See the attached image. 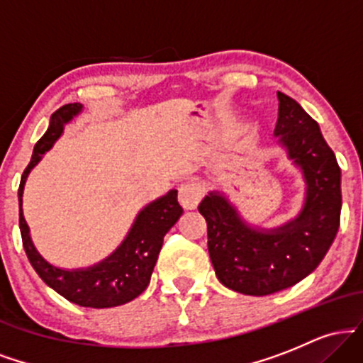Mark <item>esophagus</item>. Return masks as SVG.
Masks as SVG:
<instances>
[{"mask_svg":"<svg viewBox=\"0 0 363 363\" xmlns=\"http://www.w3.org/2000/svg\"><path fill=\"white\" fill-rule=\"evenodd\" d=\"M205 194V187L199 182H186L179 187V201L186 210H194Z\"/></svg>","mask_w":363,"mask_h":363,"instance_id":"obj_1","label":"esophagus"}]
</instances>
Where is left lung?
I'll return each instance as SVG.
<instances>
[{"label":"left lung","instance_id":"1","mask_svg":"<svg viewBox=\"0 0 363 363\" xmlns=\"http://www.w3.org/2000/svg\"><path fill=\"white\" fill-rule=\"evenodd\" d=\"M274 136L302 172L306 194L297 216L280 227L247 223L220 191L199 203L208 225V252L222 285L244 295L274 294L311 274L340 228L341 170L319 124L289 95L277 91Z\"/></svg>","mask_w":363,"mask_h":363}]
</instances>
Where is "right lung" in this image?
Masks as SVG:
<instances>
[{"mask_svg": "<svg viewBox=\"0 0 363 363\" xmlns=\"http://www.w3.org/2000/svg\"><path fill=\"white\" fill-rule=\"evenodd\" d=\"M82 111L83 106L78 102L62 106L51 116L48 131L37 141L30 164L23 170L18 187L20 232H22L23 249L28 261L45 281V285L77 306L106 309V307L131 302L147 289L158 259V252L164 244V237L181 218L182 208L177 201L176 189L152 201L136 215L135 223L131 225L128 235L118 245V249L106 259L89 268H57L45 259L32 242L30 228L25 222L22 210L23 187L30 170L43 160L44 153L49 152L62 135L65 124L77 118Z\"/></svg>", "mask_w": 363, "mask_h": 363, "instance_id": "right-lung-1", "label": "right lung"}]
</instances>
